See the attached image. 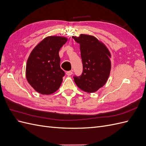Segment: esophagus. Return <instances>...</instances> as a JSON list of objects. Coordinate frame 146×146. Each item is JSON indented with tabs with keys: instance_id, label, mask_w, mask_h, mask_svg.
Returning a JSON list of instances; mask_svg holds the SVG:
<instances>
[{
	"instance_id": "obj_1",
	"label": "esophagus",
	"mask_w": 146,
	"mask_h": 146,
	"mask_svg": "<svg viewBox=\"0 0 146 146\" xmlns=\"http://www.w3.org/2000/svg\"><path fill=\"white\" fill-rule=\"evenodd\" d=\"M72 74V72L70 71V70H69V71L66 72V75H67V76H71Z\"/></svg>"
}]
</instances>
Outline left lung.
<instances>
[{
  "label": "left lung",
  "instance_id": "obj_1",
  "mask_svg": "<svg viewBox=\"0 0 146 146\" xmlns=\"http://www.w3.org/2000/svg\"><path fill=\"white\" fill-rule=\"evenodd\" d=\"M72 38L80 44L83 72L74 76L77 86L87 92H94L107 82L111 70V54L107 47L96 37L81 34Z\"/></svg>",
  "mask_w": 146,
  "mask_h": 146
}]
</instances>
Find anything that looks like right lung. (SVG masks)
<instances>
[{
  "label": "right lung",
  "mask_w": 146,
  "mask_h": 146,
  "mask_svg": "<svg viewBox=\"0 0 146 146\" xmlns=\"http://www.w3.org/2000/svg\"><path fill=\"white\" fill-rule=\"evenodd\" d=\"M67 41L66 37L47 36L30 53L26 78L39 93L50 94L60 88L65 73L60 68L59 50Z\"/></svg>",
  "instance_id": "obj_1"
}]
</instances>
